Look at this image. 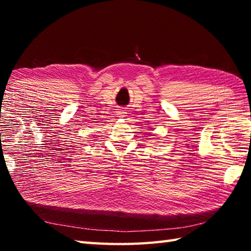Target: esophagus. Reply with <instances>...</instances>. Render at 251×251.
I'll list each match as a JSON object with an SVG mask.
<instances>
[{"label": "esophagus", "mask_w": 251, "mask_h": 251, "mask_svg": "<svg viewBox=\"0 0 251 251\" xmlns=\"http://www.w3.org/2000/svg\"><path fill=\"white\" fill-rule=\"evenodd\" d=\"M120 114H121L122 117H125L126 116V112H124V110H122V109L120 110Z\"/></svg>", "instance_id": "34e87169"}]
</instances>
